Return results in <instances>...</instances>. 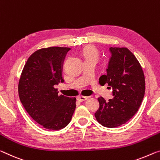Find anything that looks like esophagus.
<instances>
[{
	"label": "esophagus",
	"mask_w": 160,
	"mask_h": 160,
	"mask_svg": "<svg viewBox=\"0 0 160 160\" xmlns=\"http://www.w3.org/2000/svg\"><path fill=\"white\" fill-rule=\"evenodd\" d=\"M77 99H78V101H80V102H83V101L87 99H88V97H87V96L79 95V96H78V97H77Z\"/></svg>",
	"instance_id": "obj_1"
}]
</instances>
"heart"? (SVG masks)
<instances>
[{
  "instance_id": "obj_1",
  "label": "heart",
  "mask_w": 160,
  "mask_h": 160,
  "mask_svg": "<svg viewBox=\"0 0 160 160\" xmlns=\"http://www.w3.org/2000/svg\"><path fill=\"white\" fill-rule=\"evenodd\" d=\"M83 56L86 60L88 59H98L99 54H98V51L95 48L92 46H87L83 50Z\"/></svg>"
}]
</instances>
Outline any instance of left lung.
I'll return each instance as SVG.
<instances>
[{
	"instance_id": "1",
	"label": "left lung",
	"mask_w": 160,
	"mask_h": 160,
	"mask_svg": "<svg viewBox=\"0 0 160 160\" xmlns=\"http://www.w3.org/2000/svg\"><path fill=\"white\" fill-rule=\"evenodd\" d=\"M112 56L107 74L100 77V85L108 83L114 98L108 102L98 98L99 108L94 116L102 126L113 128L125 124L138 111L145 92V78L139 61L126 47L109 48Z\"/></svg>"
}]
</instances>
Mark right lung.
I'll return each instance as SVG.
<instances>
[{"label": "right lung", "instance_id": "right-lung-1", "mask_svg": "<svg viewBox=\"0 0 160 160\" xmlns=\"http://www.w3.org/2000/svg\"><path fill=\"white\" fill-rule=\"evenodd\" d=\"M70 48L51 46L29 56L18 82L24 109L45 129L59 130L69 124L76 109V97L58 95L55 85L63 82L62 63Z\"/></svg>", "mask_w": 160, "mask_h": 160}]
</instances>
